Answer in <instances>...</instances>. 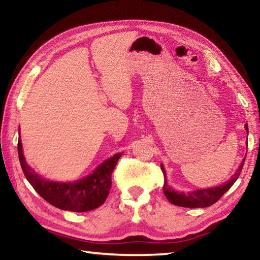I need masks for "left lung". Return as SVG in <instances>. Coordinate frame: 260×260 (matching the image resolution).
Listing matches in <instances>:
<instances>
[{
  "label": "left lung",
  "instance_id": "left-lung-1",
  "mask_svg": "<svg viewBox=\"0 0 260 260\" xmlns=\"http://www.w3.org/2000/svg\"><path fill=\"white\" fill-rule=\"evenodd\" d=\"M245 129L246 132H249L248 124H245ZM244 160L245 157L244 159L242 160L241 165L239 166V169H237L235 174L225 183L220 184L218 187L200 189V190H193L188 192L175 191L172 187H170L169 184H167L165 169L162 164H160V169L162 171V173H164V187H162V191H164L166 199L170 201V203H172L174 205L183 206V208H208V206H211L214 204L215 202H218L220 200V197L234 184L237 178H239L242 169H243Z\"/></svg>",
  "mask_w": 260,
  "mask_h": 260
}]
</instances>
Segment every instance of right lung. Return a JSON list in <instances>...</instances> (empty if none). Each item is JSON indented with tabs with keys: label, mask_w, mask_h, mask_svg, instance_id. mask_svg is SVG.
<instances>
[{
	"label": "right lung",
	"mask_w": 260,
	"mask_h": 260,
	"mask_svg": "<svg viewBox=\"0 0 260 260\" xmlns=\"http://www.w3.org/2000/svg\"><path fill=\"white\" fill-rule=\"evenodd\" d=\"M122 153H116L104 160L93 173L74 182H52L43 179L27 165L18 140V156L26 179L39 195L60 210L86 212L102 205L111 188V174Z\"/></svg>",
	"instance_id": "1"
}]
</instances>
